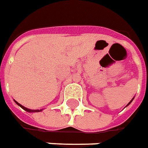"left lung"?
Returning <instances> with one entry per match:
<instances>
[{"label": "left lung", "instance_id": "obj_1", "mask_svg": "<svg viewBox=\"0 0 148 148\" xmlns=\"http://www.w3.org/2000/svg\"><path fill=\"white\" fill-rule=\"evenodd\" d=\"M132 101H131V102H130V103H129V104H130V103H132Z\"/></svg>", "mask_w": 148, "mask_h": 148}]
</instances>
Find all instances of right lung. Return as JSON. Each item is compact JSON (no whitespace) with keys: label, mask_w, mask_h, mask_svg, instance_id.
Listing matches in <instances>:
<instances>
[{"label":"right lung","mask_w":148,"mask_h":148,"mask_svg":"<svg viewBox=\"0 0 148 148\" xmlns=\"http://www.w3.org/2000/svg\"><path fill=\"white\" fill-rule=\"evenodd\" d=\"M15 101V100H14ZM15 103L18 105V106H20L22 109H24L25 110H26V111H28V112H38V111H41V110H29V109H28V108H26V107H25V106H23L22 105H21L20 103H18L16 101H15Z\"/></svg>","instance_id":"1"}]
</instances>
